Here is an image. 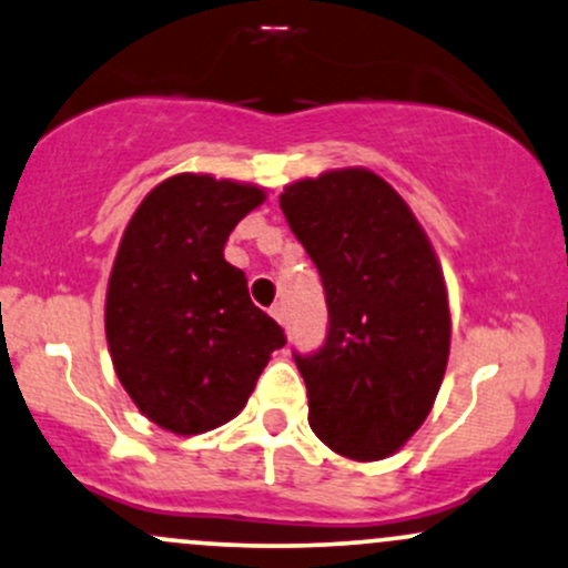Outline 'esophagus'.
<instances>
[{
  "label": "esophagus",
  "mask_w": 568,
  "mask_h": 568,
  "mask_svg": "<svg viewBox=\"0 0 568 568\" xmlns=\"http://www.w3.org/2000/svg\"><path fill=\"white\" fill-rule=\"evenodd\" d=\"M270 315L275 317V321H277L280 325H285V306H283V304H272Z\"/></svg>",
  "instance_id": "1"
}]
</instances>
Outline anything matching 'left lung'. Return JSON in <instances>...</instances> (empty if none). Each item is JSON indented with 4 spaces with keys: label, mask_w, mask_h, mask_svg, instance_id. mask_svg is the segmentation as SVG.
<instances>
[{
    "label": "left lung",
    "mask_w": 568,
    "mask_h": 568,
    "mask_svg": "<svg viewBox=\"0 0 568 568\" xmlns=\"http://www.w3.org/2000/svg\"><path fill=\"white\" fill-rule=\"evenodd\" d=\"M321 272L328 336L293 355L325 446L376 462L406 446L446 374L452 315L443 270L406 200L366 168L325 171L280 194Z\"/></svg>",
    "instance_id": "1"
}]
</instances>
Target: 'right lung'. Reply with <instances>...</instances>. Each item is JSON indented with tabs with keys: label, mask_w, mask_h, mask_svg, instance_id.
<instances>
[{
	"label": "right lung",
	"mask_w": 568,
	"mask_h": 568,
	"mask_svg": "<svg viewBox=\"0 0 568 568\" xmlns=\"http://www.w3.org/2000/svg\"><path fill=\"white\" fill-rule=\"evenodd\" d=\"M266 200L256 184L179 173L143 197L106 288L116 379L146 419L175 435L226 425L245 408L283 328L224 258L230 232Z\"/></svg>",
	"instance_id": "right-lung-1"
}]
</instances>
